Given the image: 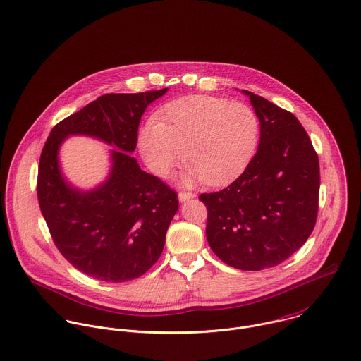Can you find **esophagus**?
<instances>
[{
    "mask_svg": "<svg viewBox=\"0 0 361 361\" xmlns=\"http://www.w3.org/2000/svg\"><path fill=\"white\" fill-rule=\"evenodd\" d=\"M195 195L194 194H191V192H180L178 194V201L180 202H185V201H188V200H192Z\"/></svg>",
    "mask_w": 361,
    "mask_h": 361,
    "instance_id": "obj_1",
    "label": "esophagus"
}]
</instances>
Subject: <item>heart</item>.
Masks as SVG:
<instances>
[{
  "instance_id": "b5f03b06",
  "label": "heart",
  "mask_w": 361,
  "mask_h": 361,
  "mask_svg": "<svg viewBox=\"0 0 361 361\" xmlns=\"http://www.w3.org/2000/svg\"><path fill=\"white\" fill-rule=\"evenodd\" d=\"M259 139L260 121L247 104L190 95L169 102L156 121L146 122L139 129L137 146L146 166L161 178L187 159L183 185H224L247 167Z\"/></svg>"
}]
</instances>
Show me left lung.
Masks as SVG:
<instances>
[{
    "label": "left lung",
    "mask_w": 361,
    "mask_h": 361,
    "mask_svg": "<svg viewBox=\"0 0 361 361\" xmlns=\"http://www.w3.org/2000/svg\"><path fill=\"white\" fill-rule=\"evenodd\" d=\"M260 121V142L246 170L218 192L201 194L207 239L228 266L259 271L293 256L318 215L319 160L308 133L288 111L242 90Z\"/></svg>",
    "instance_id": "1"
}]
</instances>
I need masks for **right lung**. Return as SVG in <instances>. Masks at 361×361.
Returning <instances> with one entry per match:
<instances>
[{
  "label": "right lung",
  "instance_id": "right-lung-1",
  "mask_svg": "<svg viewBox=\"0 0 361 361\" xmlns=\"http://www.w3.org/2000/svg\"><path fill=\"white\" fill-rule=\"evenodd\" d=\"M167 91L101 95L57 123L43 146L37 174L42 215L59 252L92 279H137L163 252L178 209L177 194L143 171L130 154L142 115ZM70 135L92 137L113 147L109 176L94 189L75 188L62 173L58 153Z\"/></svg>",
  "mask_w": 361,
  "mask_h": 361
}]
</instances>
